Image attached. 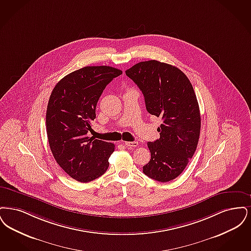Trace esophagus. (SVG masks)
<instances>
[{
	"mask_svg": "<svg viewBox=\"0 0 251 251\" xmlns=\"http://www.w3.org/2000/svg\"><path fill=\"white\" fill-rule=\"evenodd\" d=\"M138 142H125V145L127 146V147H130V148H134V147H137L138 146Z\"/></svg>",
	"mask_w": 251,
	"mask_h": 251,
	"instance_id": "esophagus-1",
	"label": "esophagus"
}]
</instances>
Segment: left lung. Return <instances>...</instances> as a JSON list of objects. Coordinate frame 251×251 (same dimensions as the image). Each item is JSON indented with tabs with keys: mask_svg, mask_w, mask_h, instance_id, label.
<instances>
[{
	"mask_svg": "<svg viewBox=\"0 0 251 251\" xmlns=\"http://www.w3.org/2000/svg\"><path fill=\"white\" fill-rule=\"evenodd\" d=\"M144 96L147 111L163 123L160 138L148 142L151 159L144 175L158 182H169L183 173L196 151L201 114L193 86L185 73L155 60L141 62L126 71Z\"/></svg>",
	"mask_w": 251,
	"mask_h": 251,
	"instance_id": "obj_1",
	"label": "left lung"
}]
</instances>
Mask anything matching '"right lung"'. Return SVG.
<instances>
[{
  "instance_id": "obj_1",
  "label": "right lung",
  "mask_w": 251,
  "mask_h": 251,
  "mask_svg": "<svg viewBox=\"0 0 251 251\" xmlns=\"http://www.w3.org/2000/svg\"><path fill=\"white\" fill-rule=\"evenodd\" d=\"M122 70L85 66L66 75L53 88L46 113L47 135L56 162L80 183L104 175L114 151L111 142L87 137L104 89Z\"/></svg>"
}]
</instances>
